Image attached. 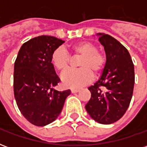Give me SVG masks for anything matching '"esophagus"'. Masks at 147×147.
Wrapping results in <instances>:
<instances>
[{
	"mask_svg": "<svg viewBox=\"0 0 147 147\" xmlns=\"http://www.w3.org/2000/svg\"><path fill=\"white\" fill-rule=\"evenodd\" d=\"M71 93H77L80 91V89H77V88H71Z\"/></svg>",
	"mask_w": 147,
	"mask_h": 147,
	"instance_id": "1",
	"label": "esophagus"
}]
</instances>
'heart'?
Instances as JSON below:
<instances>
[{"label": "heart", "instance_id": "1", "mask_svg": "<svg viewBox=\"0 0 147 147\" xmlns=\"http://www.w3.org/2000/svg\"><path fill=\"white\" fill-rule=\"evenodd\" d=\"M76 56L82 57L79 66L81 69L70 70L62 76V81L65 86L78 87L90 83L94 79V72L99 73L105 63V57L100 53L98 47L90 42H81L71 46ZM53 66L60 71H64L69 67L71 56L62 46L55 49L51 54Z\"/></svg>", "mask_w": 147, "mask_h": 147}]
</instances>
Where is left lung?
I'll return each instance as SVG.
<instances>
[{
  "label": "left lung",
  "instance_id": "obj_1",
  "mask_svg": "<svg viewBox=\"0 0 147 147\" xmlns=\"http://www.w3.org/2000/svg\"><path fill=\"white\" fill-rule=\"evenodd\" d=\"M98 35L105 49L106 62L101 78L88 88L91 98L85 107L95 121L110 124L120 120L129 106L135 70L129 53L120 42L109 34Z\"/></svg>",
  "mask_w": 147,
  "mask_h": 147
}]
</instances>
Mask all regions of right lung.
I'll return each mask as SVG.
<instances>
[{
	"mask_svg": "<svg viewBox=\"0 0 147 147\" xmlns=\"http://www.w3.org/2000/svg\"><path fill=\"white\" fill-rule=\"evenodd\" d=\"M64 41L48 35L25 42L14 64L13 87L21 113L35 126L53 122L61 113L70 90L58 91L60 78L51 63V54Z\"/></svg>",
	"mask_w": 147,
	"mask_h": 147,
	"instance_id": "right-lung-1",
	"label": "right lung"
}]
</instances>
